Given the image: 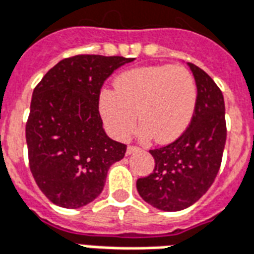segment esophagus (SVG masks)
<instances>
[{
  "mask_svg": "<svg viewBox=\"0 0 254 254\" xmlns=\"http://www.w3.org/2000/svg\"><path fill=\"white\" fill-rule=\"evenodd\" d=\"M138 149H140L138 146H136V145H129V146H127V155H130V153H133V152L138 151Z\"/></svg>",
  "mask_w": 254,
  "mask_h": 254,
  "instance_id": "1",
  "label": "esophagus"
}]
</instances>
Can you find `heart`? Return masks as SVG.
<instances>
[{
    "label": "heart",
    "instance_id": "obj_1",
    "mask_svg": "<svg viewBox=\"0 0 254 254\" xmlns=\"http://www.w3.org/2000/svg\"><path fill=\"white\" fill-rule=\"evenodd\" d=\"M198 86L182 65H151L118 76L114 91L103 90L99 112L114 137L125 140L141 124L140 134L170 142L185 132L194 116ZM137 116H135V113Z\"/></svg>",
    "mask_w": 254,
    "mask_h": 254
}]
</instances>
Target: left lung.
Instances as JSON below:
<instances>
[{"mask_svg":"<svg viewBox=\"0 0 254 254\" xmlns=\"http://www.w3.org/2000/svg\"><path fill=\"white\" fill-rule=\"evenodd\" d=\"M198 86V101L189 127L168 145L151 149L155 168L137 179L146 203L164 211L194 204L210 189L222 163L226 121L222 91L198 65L189 63Z\"/></svg>","mask_w":254,"mask_h":254,"instance_id":"left-lung-1","label":"left lung"}]
</instances>
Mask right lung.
<instances>
[{"instance_id":"add662e5","label":"right lung","mask_w":254,"mask_h":254,"mask_svg":"<svg viewBox=\"0 0 254 254\" xmlns=\"http://www.w3.org/2000/svg\"><path fill=\"white\" fill-rule=\"evenodd\" d=\"M133 58L76 55L60 60L33 90L25 127L29 168L41 192L78 208L102 192L109 167L127 145L109 138L99 114L105 80Z\"/></svg>"}]
</instances>
